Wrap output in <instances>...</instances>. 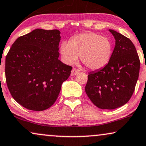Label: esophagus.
Listing matches in <instances>:
<instances>
[{"label": "esophagus", "mask_w": 146, "mask_h": 146, "mask_svg": "<svg viewBox=\"0 0 146 146\" xmlns=\"http://www.w3.org/2000/svg\"><path fill=\"white\" fill-rule=\"evenodd\" d=\"M79 72H80V71L79 70V69H77L76 68H73L72 71H71V76H75L76 75H77V74L79 73Z\"/></svg>", "instance_id": "obj_1"}]
</instances>
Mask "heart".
I'll return each instance as SVG.
<instances>
[{"mask_svg": "<svg viewBox=\"0 0 146 146\" xmlns=\"http://www.w3.org/2000/svg\"><path fill=\"white\" fill-rule=\"evenodd\" d=\"M112 46L109 39L93 32H85L73 36L69 43L63 42L60 53L63 61L73 64L78 59L92 70H99L109 62Z\"/></svg>", "mask_w": 146, "mask_h": 146, "instance_id": "obj_1", "label": "heart"}]
</instances>
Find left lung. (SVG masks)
Here are the masks:
<instances>
[{"label": "left lung", "mask_w": 146, "mask_h": 146, "mask_svg": "<svg viewBox=\"0 0 146 146\" xmlns=\"http://www.w3.org/2000/svg\"><path fill=\"white\" fill-rule=\"evenodd\" d=\"M115 47L109 62L88 75L85 92L100 109L112 110L124 105L134 93L139 77L140 61L130 39L114 30Z\"/></svg>", "instance_id": "obj_1"}]
</instances>
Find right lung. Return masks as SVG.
<instances>
[{"mask_svg": "<svg viewBox=\"0 0 146 146\" xmlns=\"http://www.w3.org/2000/svg\"><path fill=\"white\" fill-rule=\"evenodd\" d=\"M58 30L36 29L16 40L5 61L6 81L14 100L28 110L42 111L57 100L72 67L59 60Z\"/></svg>", "mask_w": 146, "mask_h": 146, "instance_id": "right-lung-1", "label": "right lung"}]
</instances>
